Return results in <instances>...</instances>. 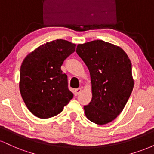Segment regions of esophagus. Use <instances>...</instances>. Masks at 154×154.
Listing matches in <instances>:
<instances>
[{"label":"esophagus","instance_id":"obj_1","mask_svg":"<svg viewBox=\"0 0 154 154\" xmlns=\"http://www.w3.org/2000/svg\"><path fill=\"white\" fill-rule=\"evenodd\" d=\"M82 92V88H77V89L75 90V91H74V93H75V95H78L79 93Z\"/></svg>","mask_w":154,"mask_h":154}]
</instances>
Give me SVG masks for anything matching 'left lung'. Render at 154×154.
<instances>
[{"mask_svg":"<svg viewBox=\"0 0 154 154\" xmlns=\"http://www.w3.org/2000/svg\"><path fill=\"white\" fill-rule=\"evenodd\" d=\"M77 54L89 69L92 100L85 106L86 117L102 125L123 111L134 87L132 63L122 48L100 40L78 44Z\"/></svg>","mask_w":154,"mask_h":154,"instance_id":"left-lung-1","label":"left lung"}]
</instances>
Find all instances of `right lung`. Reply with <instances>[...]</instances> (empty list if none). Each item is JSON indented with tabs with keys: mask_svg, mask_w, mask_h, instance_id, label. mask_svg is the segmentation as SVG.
I'll return each mask as SVG.
<instances>
[{
	"mask_svg": "<svg viewBox=\"0 0 154 154\" xmlns=\"http://www.w3.org/2000/svg\"><path fill=\"white\" fill-rule=\"evenodd\" d=\"M76 44L59 39L40 45L23 60L19 91L29 111L40 119L60 114L73 98L61 66Z\"/></svg>",
	"mask_w": 154,
	"mask_h": 154,
	"instance_id": "1",
	"label": "right lung"
}]
</instances>
